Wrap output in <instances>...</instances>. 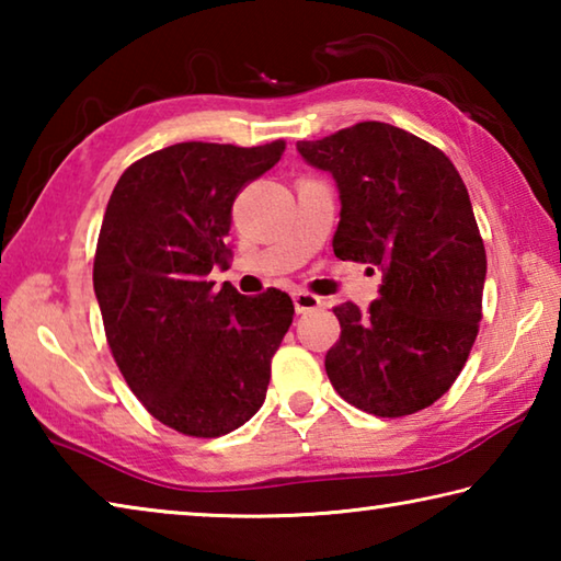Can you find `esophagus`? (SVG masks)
<instances>
[{
	"mask_svg": "<svg viewBox=\"0 0 561 561\" xmlns=\"http://www.w3.org/2000/svg\"><path fill=\"white\" fill-rule=\"evenodd\" d=\"M321 307V299L309 291H294V309L297 314H307V311H314Z\"/></svg>",
	"mask_w": 561,
	"mask_h": 561,
	"instance_id": "obj_1",
	"label": "esophagus"
}]
</instances>
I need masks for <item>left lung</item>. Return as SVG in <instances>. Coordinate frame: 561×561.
<instances>
[{"label": "left lung", "mask_w": 561, "mask_h": 561, "mask_svg": "<svg viewBox=\"0 0 561 561\" xmlns=\"http://www.w3.org/2000/svg\"><path fill=\"white\" fill-rule=\"evenodd\" d=\"M297 150L336 183V257L383 274L366 311L334 309L329 381L366 413L423 411L462 371L482 319L488 260L468 187L443 150L378 121Z\"/></svg>", "instance_id": "obj_1"}]
</instances>
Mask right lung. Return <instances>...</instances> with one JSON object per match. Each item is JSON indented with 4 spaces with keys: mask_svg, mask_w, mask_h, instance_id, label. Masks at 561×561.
<instances>
[{
    "mask_svg": "<svg viewBox=\"0 0 561 561\" xmlns=\"http://www.w3.org/2000/svg\"><path fill=\"white\" fill-rule=\"evenodd\" d=\"M282 140L257 148L175 144L133 163L103 215L93 291L123 378L178 433L217 438L260 411L272 356L291 327L289 294L215 289L232 203L267 173Z\"/></svg>",
    "mask_w": 561,
    "mask_h": 561,
    "instance_id": "add662e5",
    "label": "right lung"
}]
</instances>
